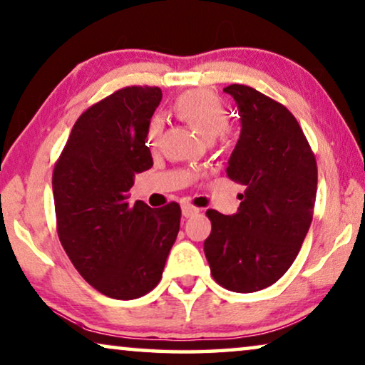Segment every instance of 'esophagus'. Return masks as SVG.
Wrapping results in <instances>:
<instances>
[{"label": "esophagus", "instance_id": "34e87169", "mask_svg": "<svg viewBox=\"0 0 365 365\" xmlns=\"http://www.w3.org/2000/svg\"><path fill=\"white\" fill-rule=\"evenodd\" d=\"M199 212L197 207H194V205L191 204H184L182 205V215L184 217H192V215H195Z\"/></svg>", "mask_w": 365, "mask_h": 365}]
</instances>
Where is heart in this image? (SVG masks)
<instances>
[{
	"instance_id": "1",
	"label": "heart",
	"mask_w": 365,
	"mask_h": 365,
	"mask_svg": "<svg viewBox=\"0 0 365 365\" xmlns=\"http://www.w3.org/2000/svg\"><path fill=\"white\" fill-rule=\"evenodd\" d=\"M174 110L207 141H214L229 130L230 113L227 105L215 93L207 91H191L182 93L174 103ZM165 120L155 115L146 128L148 146L158 148L161 141Z\"/></svg>"
}]
</instances>
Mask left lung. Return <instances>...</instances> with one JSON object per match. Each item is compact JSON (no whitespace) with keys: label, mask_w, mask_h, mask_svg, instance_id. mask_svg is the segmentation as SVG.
Here are the masks:
<instances>
[{"label":"left lung","mask_w":365,"mask_h":365,"mask_svg":"<svg viewBox=\"0 0 365 365\" xmlns=\"http://www.w3.org/2000/svg\"><path fill=\"white\" fill-rule=\"evenodd\" d=\"M242 121L227 176L245 186L234 215L209 209L204 253L215 282L253 293L278 282L308 234L318 189L316 158L293 113L255 88L232 83Z\"/></svg>","instance_id":"8db88e82"}]
</instances>
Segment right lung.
Instances as JSON below:
<instances>
[{
	"instance_id": "obj_1",
	"label": "right lung",
	"mask_w": 365,
	"mask_h": 365,
	"mask_svg": "<svg viewBox=\"0 0 365 365\" xmlns=\"http://www.w3.org/2000/svg\"><path fill=\"white\" fill-rule=\"evenodd\" d=\"M160 87L120 88L73 125L52 173L57 234L73 267L105 297L135 299L160 283L181 207L128 204L135 174L153 166L146 128Z\"/></svg>"
}]
</instances>
